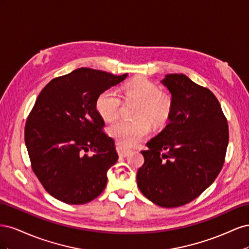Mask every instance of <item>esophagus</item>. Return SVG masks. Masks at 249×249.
I'll return each instance as SVG.
<instances>
[{
  "label": "esophagus",
  "instance_id": "1",
  "mask_svg": "<svg viewBox=\"0 0 249 249\" xmlns=\"http://www.w3.org/2000/svg\"><path fill=\"white\" fill-rule=\"evenodd\" d=\"M116 150H117V153H118V156H119V157H126L127 155H129V154L131 153L130 149H126V148H124V147H123V146H120V145H117V146H116Z\"/></svg>",
  "mask_w": 249,
  "mask_h": 249
}]
</instances>
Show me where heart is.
Instances as JSON below:
<instances>
[{"instance_id":"1","label":"heart","mask_w":249,"mask_h":249,"mask_svg":"<svg viewBox=\"0 0 249 249\" xmlns=\"http://www.w3.org/2000/svg\"><path fill=\"white\" fill-rule=\"evenodd\" d=\"M124 97L127 102L138 103L135 110V122L119 120L112 124L109 134L117 144L132 147L144 138L150 132V124L160 127L168 122L172 113V97L161 91L155 83L139 78L127 83L124 87ZM123 101L114 89L103 91L96 100V110L104 120L108 123L115 120L122 108Z\"/></svg>"}]
</instances>
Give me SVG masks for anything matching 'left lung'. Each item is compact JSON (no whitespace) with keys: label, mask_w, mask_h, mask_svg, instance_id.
<instances>
[{"label":"left lung","mask_w":249,"mask_h":249,"mask_svg":"<svg viewBox=\"0 0 249 249\" xmlns=\"http://www.w3.org/2000/svg\"><path fill=\"white\" fill-rule=\"evenodd\" d=\"M171 93L169 124L142 150L137 185L163 208L192 201L219 175L229 144V125L213 92L183 73L161 81Z\"/></svg>","instance_id":"left-lung-1"}]
</instances>
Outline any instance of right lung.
Wrapping results in <instances>:
<instances>
[{"label":"right lung","mask_w":249,"mask_h":249,"mask_svg":"<svg viewBox=\"0 0 249 249\" xmlns=\"http://www.w3.org/2000/svg\"><path fill=\"white\" fill-rule=\"evenodd\" d=\"M126 77L81 67L41 90L27 118L25 142L32 169L53 197L83 205L104 191L118 155L102 131L105 123L95 104ZM89 150L92 156L86 154Z\"/></svg>","instance_id":"obj_1"}]
</instances>
